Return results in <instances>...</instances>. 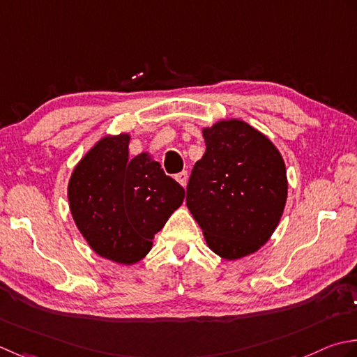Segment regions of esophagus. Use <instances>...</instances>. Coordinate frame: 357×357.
I'll use <instances>...</instances> for the list:
<instances>
[{
    "label": "esophagus",
    "mask_w": 357,
    "mask_h": 357,
    "mask_svg": "<svg viewBox=\"0 0 357 357\" xmlns=\"http://www.w3.org/2000/svg\"><path fill=\"white\" fill-rule=\"evenodd\" d=\"M176 180L178 181V183L181 185V186H186V183H188V172L186 171H183V172H180V174H177L176 176Z\"/></svg>",
    "instance_id": "1"
}]
</instances>
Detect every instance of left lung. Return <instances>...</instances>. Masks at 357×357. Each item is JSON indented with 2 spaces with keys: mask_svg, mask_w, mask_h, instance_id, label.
Listing matches in <instances>:
<instances>
[{
  "mask_svg": "<svg viewBox=\"0 0 357 357\" xmlns=\"http://www.w3.org/2000/svg\"><path fill=\"white\" fill-rule=\"evenodd\" d=\"M202 134L206 152L189 178L186 206L217 256H251L271 238L285 209V162L270 138L240 119Z\"/></svg>",
  "mask_w": 357,
  "mask_h": 357,
  "instance_id": "left-lung-1",
  "label": "left lung"
}]
</instances>
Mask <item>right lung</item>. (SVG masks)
I'll use <instances>...</instances> for the list:
<instances>
[{
	"label": "right lung",
	"mask_w": 357,
	"mask_h": 357,
	"mask_svg": "<svg viewBox=\"0 0 357 357\" xmlns=\"http://www.w3.org/2000/svg\"><path fill=\"white\" fill-rule=\"evenodd\" d=\"M130 135L101 137L75 165L68 183L78 231L100 257L134 265L185 199L149 152L129 157Z\"/></svg>",
	"instance_id": "obj_1"
}]
</instances>
